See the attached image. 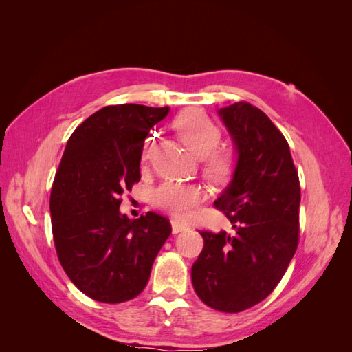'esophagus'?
Masks as SVG:
<instances>
[{
    "label": "esophagus",
    "instance_id": "esophagus-1",
    "mask_svg": "<svg viewBox=\"0 0 352 352\" xmlns=\"http://www.w3.org/2000/svg\"><path fill=\"white\" fill-rule=\"evenodd\" d=\"M190 226L186 225V223L180 221L177 219H172V230L173 233H179V232H184V230H188Z\"/></svg>",
    "mask_w": 352,
    "mask_h": 352
}]
</instances>
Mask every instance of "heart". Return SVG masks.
I'll return each instance as SVG.
<instances>
[{
    "instance_id": "b5f03b06",
    "label": "heart",
    "mask_w": 352,
    "mask_h": 352,
    "mask_svg": "<svg viewBox=\"0 0 352 352\" xmlns=\"http://www.w3.org/2000/svg\"><path fill=\"white\" fill-rule=\"evenodd\" d=\"M173 127L188 151L197 158H202L207 177L216 184L228 182L233 173V157L229 151L216 150L221 136L217 124L202 111L190 109L176 117ZM148 157L150 142L144 146L142 162H146ZM206 190L198 185L166 182L155 189L153 201L157 207L177 217L188 219L206 201Z\"/></svg>"
}]
</instances>
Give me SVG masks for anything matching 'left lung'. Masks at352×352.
<instances>
[{"label": "left lung", "instance_id": "1", "mask_svg": "<svg viewBox=\"0 0 352 352\" xmlns=\"http://www.w3.org/2000/svg\"><path fill=\"white\" fill-rule=\"evenodd\" d=\"M219 116L238 160L214 207L233 230L201 232L204 248L190 276L202 302L239 313L267 298L283 278L298 247L301 189L289 145L260 109L235 102Z\"/></svg>", "mask_w": 352, "mask_h": 352}]
</instances>
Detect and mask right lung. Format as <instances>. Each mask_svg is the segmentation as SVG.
<instances>
[{
	"label": "right lung",
	"mask_w": 352,
	"mask_h": 352,
	"mask_svg": "<svg viewBox=\"0 0 352 352\" xmlns=\"http://www.w3.org/2000/svg\"><path fill=\"white\" fill-rule=\"evenodd\" d=\"M168 110L109 105L67 141L51 189L52 236L69 279L95 301L119 304L140 295L172 233L170 221L153 211L132 220L119 210L123 192L141 179L145 138Z\"/></svg>",
	"instance_id": "add662e5"
}]
</instances>
